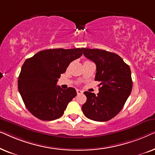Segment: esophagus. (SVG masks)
<instances>
[{
	"label": "esophagus",
	"instance_id": "1",
	"mask_svg": "<svg viewBox=\"0 0 155 155\" xmlns=\"http://www.w3.org/2000/svg\"><path fill=\"white\" fill-rule=\"evenodd\" d=\"M76 92H77L78 94H82V93H83V91H82L80 90H76Z\"/></svg>",
	"mask_w": 155,
	"mask_h": 155
}]
</instances>
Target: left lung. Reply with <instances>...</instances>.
<instances>
[{"label":"left lung","mask_w":155,"mask_h":155,"mask_svg":"<svg viewBox=\"0 0 155 155\" xmlns=\"http://www.w3.org/2000/svg\"><path fill=\"white\" fill-rule=\"evenodd\" d=\"M86 58L97 66L94 80L100 83L99 92H84L86 102L82 112L87 118L95 121H107L123 109L133 87L130 68L114 53L97 48H82Z\"/></svg>","instance_id":"left-lung-1"}]
</instances>
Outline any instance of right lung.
Masks as SVG:
<instances>
[{
    "instance_id": "add662e5",
    "label": "right lung",
    "mask_w": 155,
    "mask_h": 155,
    "mask_svg": "<svg viewBox=\"0 0 155 155\" xmlns=\"http://www.w3.org/2000/svg\"><path fill=\"white\" fill-rule=\"evenodd\" d=\"M82 48L43 50L25 61L18 78V90L28 111L42 120L60 118L77 95L73 87L56 86L61 74L82 55Z\"/></svg>"
}]
</instances>
